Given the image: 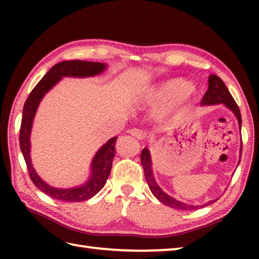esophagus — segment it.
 Instances as JSON below:
<instances>
[{
  "mask_svg": "<svg viewBox=\"0 0 259 259\" xmlns=\"http://www.w3.org/2000/svg\"><path fill=\"white\" fill-rule=\"evenodd\" d=\"M130 135L131 136H134L135 138H137L138 140H142L146 137V135H145V133L144 131H141L140 129H137V128H135V129H131L130 131Z\"/></svg>",
  "mask_w": 259,
  "mask_h": 259,
  "instance_id": "esophagus-1",
  "label": "esophagus"
}]
</instances>
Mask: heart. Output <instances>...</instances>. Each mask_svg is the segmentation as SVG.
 <instances>
[{
  "label": "heart",
  "mask_w": 259,
  "mask_h": 259,
  "mask_svg": "<svg viewBox=\"0 0 259 259\" xmlns=\"http://www.w3.org/2000/svg\"><path fill=\"white\" fill-rule=\"evenodd\" d=\"M196 87L191 82L178 78L168 79L151 87L142 97L141 104L166 115L186 106L196 96Z\"/></svg>",
  "instance_id": "b5f03b06"
}]
</instances>
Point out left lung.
<instances>
[{
	"label": "left lung",
	"instance_id": "left-lung-1",
	"mask_svg": "<svg viewBox=\"0 0 259 259\" xmlns=\"http://www.w3.org/2000/svg\"><path fill=\"white\" fill-rule=\"evenodd\" d=\"M208 90L205 93V96L201 99V106H211V104H221L223 103L225 107H227L228 109L232 110L234 114L236 115V118L238 120V124H239V129L241 128V114L239 111V108L237 106V103L235 102L234 98L230 95V92L228 91L226 84L224 83V81L219 78V76L210 74L208 79ZM241 150H243V142H241L240 146V157H239V161L240 162V158H241ZM141 164L142 168H144L145 171V177L148 183V186H149V189L157 199L162 202L163 205H166L168 207H171L175 209H179V210H195V209L198 208H202L206 207L208 205H211L216 200H210L206 202L205 205H189V203H185L183 201H179L175 198L170 197L167 195L166 192L162 191V189L159 187L156 183L155 177H153L152 174V166H151V157H150V152L147 148H144V150L141 151Z\"/></svg>",
	"mask_w": 259,
	"mask_h": 259
}]
</instances>
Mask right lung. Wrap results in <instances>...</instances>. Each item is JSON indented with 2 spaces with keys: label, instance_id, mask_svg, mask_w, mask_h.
<instances>
[{
  "label": "right lung",
  "instance_id": "1",
  "mask_svg": "<svg viewBox=\"0 0 259 259\" xmlns=\"http://www.w3.org/2000/svg\"><path fill=\"white\" fill-rule=\"evenodd\" d=\"M107 69V65L100 62L81 61V60H71V61H62L49 70V72L43 76L41 81L34 87L27 97L23 107L22 114V122L20 128V148L23 153L26 163L27 171L30 178L38 189L50 196L54 199L63 201H84L90 199L100 191L106 185L107 179L111 171L112 161L115 155V141L117 137L107 141L100 149L98 150L96 156L92 159L90 178L81 186L74 188L60 189L49 186L45 183L32 166L30 157V135L32 129L33 119L38 107V103L42 100L48 91H50L63 76H76V78H85L102 73Z\"/></svg>",
  "mask_w": 259,
  "mask_h": 259
}]
</instances>
